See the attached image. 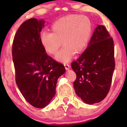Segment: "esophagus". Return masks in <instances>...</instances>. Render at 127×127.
Segmentation results:
<instances>
[{
  "label": "esophagus",
  "instance_id": "esophagus-1",
  "mask_svg": "<svg viewBox=\"0 0 127 127\" xmlns=\"http://www.w3.org/2000/svg\"><path fill=\"white\" fill-rule=\"evenodd\" d=\"M64 66H65V69L66 70H69V69H70V65H69L68 64H64Z\"/></svg>",
  "mask_w": 127,
  "mask_h": 127
}]
</instances>
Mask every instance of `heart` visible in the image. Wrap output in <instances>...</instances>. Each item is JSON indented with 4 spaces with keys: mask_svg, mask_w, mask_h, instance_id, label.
<instances>
[{
    "mask_svg": "<svg viewBox=\"0 0 127 127\" xmlns=\"http://www.w3.org/2000/svg\"><path fill=\"white\" fill-rule=\"evenodd\" d=\"M51 33L41 34L40 42L48 54L55 55L61 45L63 48L55 59L67 62L74 54L81 53L86 47L92 33V24L87 17L70 14L63 17L51 26Z\"/></svg>",
    "mask_w": 127,
    "mask_h": 127,
    "instance_id": "b5f03b06",
    "label": "heart"
}]
</instances>
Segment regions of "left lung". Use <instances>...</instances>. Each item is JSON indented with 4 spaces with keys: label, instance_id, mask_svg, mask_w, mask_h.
I'll return each instance as SVG.
<instances>
[{
    "label": "left lung",
    "instance_id": "left-lung-1",
    "mask_svg": "<svg viewBox=\"0 0 127 127\" xmlns=\"http://www.w3.org/2000/svg\"><path fill=\"white\" fill-rule=\"evenodd\" d=\"M113 40L103 25H98L87 48L71 66L76 74V94L84 103H99L110 90L115 67Z\"/></svg>",
    "mask_w": 127,
    "mask_h": 127
}]
</instances>
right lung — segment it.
<instances>
[{
    "label": "right lung",
    "mask_w": 127,
    "mask_h": 127,
    "mask_svg": "<svg viewBox=\"0 0 127 127\" xmlns=\"http://www.w3.org/2000/svg\"><path fill=\"white\" fill-rule=\"evenodd\" d=\"M43 20L24 22L14 38L12 55L15 81L22 95L31 105L46 107L55 95L58 78L65 72L62 64L46 53L40 42Z\"/></svg>",
    "instance_id": "1"
}]
</instances>
